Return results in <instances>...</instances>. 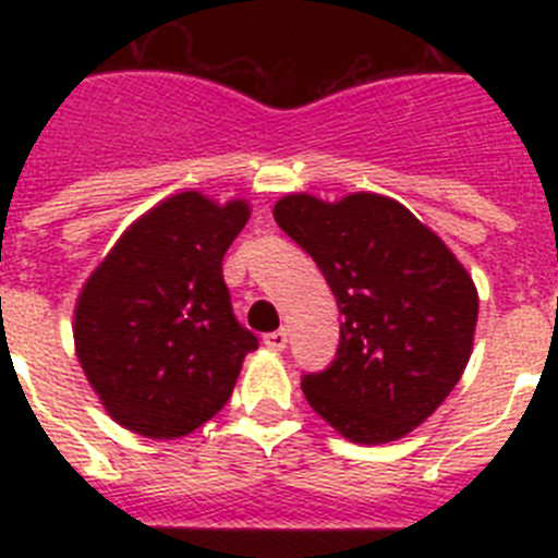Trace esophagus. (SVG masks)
<instances>
[{
  "mask_svg": "<svg viewBox=\"0 0 558 558\" xmlns=\"http://www.w3.org/2000/svg\"><path fill=\"white\" fill-rule=\"evenodd\" d=\"M263 343L268 349H274V352H282V349L288 347V329H276V332H268L263 338Z\"/></svg>",
  "mask_w": 558,
  "mask_h": 558,
  "instance_id": "1",
  "label": "esophagus"
}]
</instances>
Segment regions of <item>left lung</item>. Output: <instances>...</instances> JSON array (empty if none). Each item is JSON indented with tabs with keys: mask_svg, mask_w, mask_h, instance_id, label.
I'll return each mask as SVG.
<instances>
[{
	"mask_svg": "<svg viewBox=\"0 0 558 558\" xmlns=\"http://www.w3.org/2000/svg\"><path fill=\"white\" fill-rule=\"evenodd\" d=\"M274 220L313 256L343 315L335 360L302 377L310 408L357 445L408 436L470 363L472 276L405 206L372 192L338 204L284 195Z\"/></svg>",
	"mask_w": 558,
	"mask_h": 558,
	"instance_id": "left-lung-1",
	"label": "left lung"
}]
</instances>
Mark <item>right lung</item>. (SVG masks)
<instances>
[{
    "instance_id": "1",
    "label": "right lung",
    "mask_w": 558,
    "mask_h": 558,
    "mask_svg": "<svg viewBox=\"0 0 558 558\" xmlns=\"http://www.w3.org/2000/svg\"><path fill=\"white\" fill-rule=\"evenodd\" d=\"M245 201L179 192L142 215L83 284L75 349L117 425L179 438L229 402L259 347L234 318L223 254L248 220Z\"/></svg>"
}]
</instances>
